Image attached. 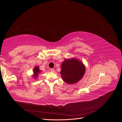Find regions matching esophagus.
Returning a JSON list of instances; mask_svg holds the SVG:
<instances>
[{
	"instance_id": "esophagus-1",
	"label": "esophagus",
	"mask_w": 122,
	"mask_h": 122,
	"mask_svg": "<svg viewBox=\"0 0 122 122\" xmlns=\"http://www.w3.org/2000/svg\"><path fill=\"white\" fill-rule=\"evenodd\" d=\"M50 71L52 72H54L55 71V70L54 69H50Z\"/></svg>"
}]
</instances>
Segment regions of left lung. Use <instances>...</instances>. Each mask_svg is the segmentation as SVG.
<instances>
[{"mask_svg":"<svg viewBox=\"0 0 122 122\" xmlns=\"http://www.w3.org/2000/svg\"><path fill=\"white\" fill-rule=\"evenodd\" d=\"M86 68L82 62L75 58L66 59L62 62L60 72L64 81L71 84L77 82L82 78Z\"/></svg>","mask_w":122,"mask_h":122,"instance_id":"1","label":"left lung"}]
</instances>
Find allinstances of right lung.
I'll use <instances>...</instances> for the list:
<instances>
[{
	"label": "right lung",
	"instance_id": "1",
	"mask_svg": "<svg viewBox=\"0 0 122 122\" xmlns=\"http://www.w3.org/2000/svg\"><path fill=\"white\" fill-rule=\"evenodd\" d=\"M41 72V70H40L38 66H36L34 69V75H33L32 76L34 77V78H36L38 76V74Z\"/></svg>",
	"mask_w": 122,
	"mask_h": 122
}]
</instances>
